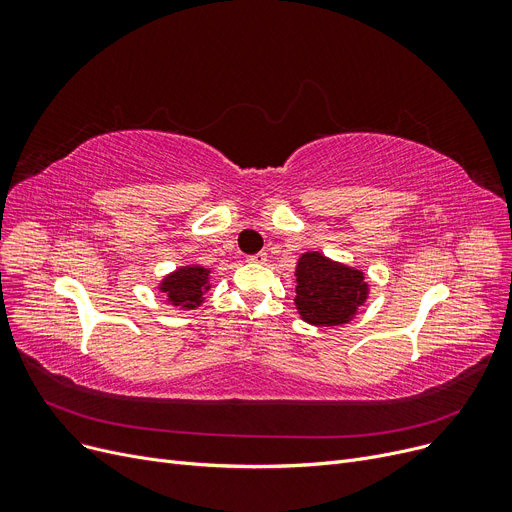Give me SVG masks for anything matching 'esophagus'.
I'll list each match as a JSON object with an SVG mask.
<instances>
[{
	"label": "esophagus",
	"mask_w": 512,
	"mask_h": 512,
	"mask_svg": "<svg viewBox=\"0 0 512 512\" xmlns=\"http://www.w3.org/2000/svg\"><path fill=\"white\" fill-rule=\"evenodd\" d=\"M249 261H251V263H265V261H268V253H263V251H261V253H255V255L249 257Z\"/></svg>",
	"instance_id": "1"
}]
</instances>
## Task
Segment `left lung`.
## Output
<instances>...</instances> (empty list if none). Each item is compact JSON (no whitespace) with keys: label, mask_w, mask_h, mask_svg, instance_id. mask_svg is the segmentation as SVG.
I'll return each instance as SVG.
<instances>
[{"label":"left lung","mask_w":512,"mask_h":512,"mask_svg":"<svg viewBox=\"0 0 512 512\" xmlns=\"http://www.w3.org/2000/svg\"><path fill=\"white\" fill-rule=\"evenodd\" d=\"M295 305L314 326L347 324L368 297V282L360 270L330 261L318 251L299 257Z\"/></svg>","instance_id":"left-lung-1"}]
</instances>
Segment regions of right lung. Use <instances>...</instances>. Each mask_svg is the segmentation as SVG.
Here are the masks:
<instances>
[{
    "label": "right lung",
    "instance_id": "1",
    "mask_svg": "<svg viewBox=\"0 0 512 512\" xmlns=\"http://www.w3.org/2000/svg\"><path fill=\"white\" fill-rule=\"evenodd\" d=\"M209 270L203 265H186L165 276L161 291L167 295L169 303L175 307L194 309L203 303L205 291H209Z\"/></svg>",
    "mask_w": 512,
    "mask_h": 512
}]
</instances>
